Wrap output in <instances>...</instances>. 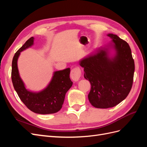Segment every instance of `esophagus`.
Wrapping results in <instances>:
<instances>
[{
	"label": "esophagus",
	"instance_id": "34e87169",
	"mask_svg": "<svg viewBox=\"0 0 147 147\" xmlns=\"http://www.w3.org/2000/svg\"><path fill=\"white\" fill-rule=\"evenodd\" d=\"M82 74L81 70L78 67H77L74 69H73L70 72V78L74 82H77L79 78H80Z\"/></svg>",
	"mask_w": 147,
	"mask_h": 147
}]
</instances>
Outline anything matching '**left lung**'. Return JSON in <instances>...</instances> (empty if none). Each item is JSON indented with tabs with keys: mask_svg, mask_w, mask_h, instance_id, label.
<instances>
[{
	"mask_svg": "<svg viewBox=\"0 0 147 147\" xmlns=\"http://www.w3.org/2000/svg\"><path fill=\"white\" fill-rule=\"evenodd\" d=\"M112 43L101 47L79 61L84 77L91 88L88 99L96 108L108 109L122 102L129 93L135 70L129 44L118 35L109 34ZM115 54L110 55V48Z\"/></svg>",
	"mask_w": 147,
	"mask_h": 147,
	"instance_id": "obj_1",
	"label": "left lung"
}]
</instances>
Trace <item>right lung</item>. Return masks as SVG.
<instances>
[{"label": "right lung", "instance_id": "1", "mask_svg": "<svg viewBox=\"0 0 147 147\" xmlns=\"http://www.w3.org/2000/svg\"><path fill=\"white\" fill-rule=\"evenodd\" d=\"M34 38L30 37L15 54L12 61L11 80L13 85L21 101L32 112L38 114H51L58 112L63 107L66 92L72 86L70 78V68L56 71L48 85L39 92L26 88L20 76L18 59L20 53L34 45Z\"/></svg>", "mask_w": 147, "mask_h": 147}]
</instances>
